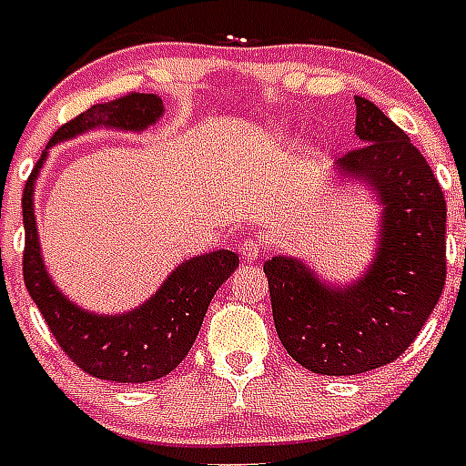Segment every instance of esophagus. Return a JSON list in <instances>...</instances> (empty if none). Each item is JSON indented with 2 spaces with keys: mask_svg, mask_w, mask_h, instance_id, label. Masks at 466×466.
<instances>
[{
  "mask_svg": "<svg viewBox=\"0 0 466 466\" xmlns=\"http://www.w3.org/2000/svg\"><path fill=\"white\" fill-rule=\"evenodd\" d=\"M266 247H263V241L258 239H247L241 244V256H244V261H256V258H261Z\"/></svg>",
  "mask_w": 466,
  "mask_h": 466,
  "instance_id": "34e87169",
  "label": "esophagus"
}]
</instances>
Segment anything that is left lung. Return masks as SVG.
<instances>
[{
    "instance_id": "8db88e82",
    "label": "left lung",
    "mask_w": 466,
    "mask_h": 466,
    "mask_svg": "<svg viewBox=\"0 0 466 466\" xmlns=\"http://www.w3.org/2000/svg\"><path fill=\"white\" fill-rule=\"evenodd\" d=\"M355 111L360 147L336 168L382 205L370 266L350 283H326L295 256L263 263L278 339L317 375H360L397 360L445 288L448 208L441 183L409 135L372 101L355 96Z\"/></svg>"
}]
</instances>
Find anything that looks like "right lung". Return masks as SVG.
Returning a JSON list of instances; mask_svg holds the SVG:
<instances>
[{"instance_id": "obj_1", "label": "right lung", "mask_w": 466, "mask_h": 466, "mask_svg": "<svg viewBox=\"0 0 466 466\" xmlns=\"http://www.w3.org/2000/svg\"><path fill=\"white\" fill-rule=\"evenodd\" d=\"M164 104L155 94H127L108 104L91 106L50 137L46 152L28 176L24 188V283L40 314L46 317L55 340L69 360L84 372L111 382H155L178 368L188 355L215 292L239 266V256L227 248L193 256L178 263L159 290L140 307L120 314H96L79 307L53 283L40 251L35 225V181L47 159V149L79 135L108 127L123 133H142L157 126Z\"/></svg>"}]
</instances>
